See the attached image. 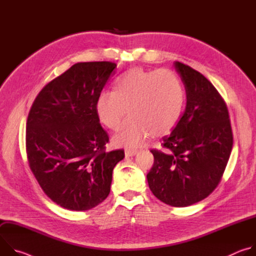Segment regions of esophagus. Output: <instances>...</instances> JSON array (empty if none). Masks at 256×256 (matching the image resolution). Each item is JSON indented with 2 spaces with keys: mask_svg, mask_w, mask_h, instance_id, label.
<instances>
[{
  "mask_svg": "<svg viewBox=\"0 0 256 256\" xmlns=\"http://www.w3.org/2000/svg\"><path fill=\"white\" fill-rule=\"evenodd\" d=\"M136 153H138V150H136V149H126V150L124 151V154H126V157L134 156Z\"/></svg>",
  "mask_w": 256,
  "mask_h": 256,
  "instance_id": "1",
  "label": "esophagus"
}]
</instances>
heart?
<instances>
[{
    "label": "heart",
    "instance_id": "heart-1",
    "mask_svg": "<svg viewBox=\"0 0 256 256\" xmlns=\"http://www.w3.org/2000/svg\"><path fill=\"white\" fill-rule=\"evenodd\" d=\"M184 106V91L179 78L167 68L147 70L134 68L118 78L114 91L99 93L95 110L108 128L116 130V146L138 147L154 136L170 132L177 124Z\"/></svg>",
    "mask_w": 256,
    "mask_h": 256
}]
</instances>
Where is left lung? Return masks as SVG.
Instances as JSON below:
<instances>
[{"instance_id": "8db88e82", "label": "left lung", "mask_w": 256, "mask_h": 256, "mask_svg": "<svg viewBox=\"0 0 256 256\" xmlns=\"http://www.w3.org/2000/svg\"><path fill=\"white\" fill-rule=\"evenodd\" d=\"M184 84L186 108L169 136L167 152L151 150L154 164L147 174L153 194L172 206H188L208 196L220 184L233 147L227 105L200 72L174 62Z\"/></svg>"}]
</instances>
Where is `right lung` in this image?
Returning <instances> with one entry per match:
<instances>
[{
	"instance_id": "obj_1",
	"label": "right lung",
	"mask_w": 256,
	"mask_h": 256,
	"mask_svg": "<svg viewBox=\"0 0 256 256\" xmlns=\"http://www.w3.org/2000/svg\"><path fill=\"white\" fill-rule=\"evenodd\" d=\"M116 64L72 66L36 96L26 124L29 167L44 194L72 210H87L110 192L112 171L122 149L106 152L109 142L96 114L103 87Z\"/></svg>"
}]
</instances>
